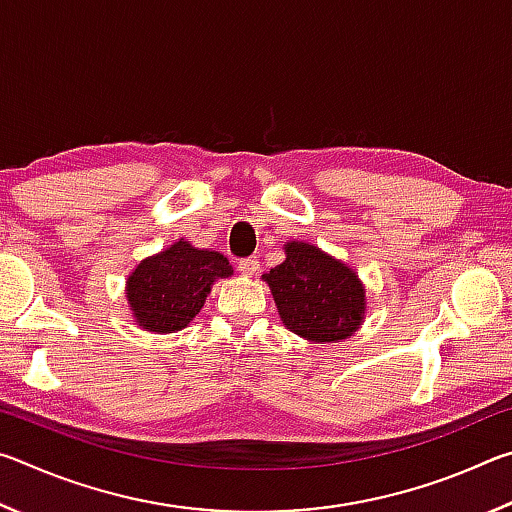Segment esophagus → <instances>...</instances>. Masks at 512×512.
Here are the masks:
<instances>
[{"label":"esophagus","mask_w":512,"mask_h":512,"mask_svg":"<svg viewBox=\"0 0 512 512\" xmlns=\"http://www.w3.org/2000/svg\"><path fill=\"white\" fill-rule=\"evenodd\" d=\"M237 271L244 277H255L259 273V259L257 257H246L237 264Z\"/></svg>","instance_id":"obj_1"}]
</instances>
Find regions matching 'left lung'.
I'll list each match as a JSON object with an SVG mask.
<instances>
[{"label":"left lung","mask_w":512,"mask_h":512,"mask_svg":"<svg viewBox=\"0 0 512 512\" xmlns=\"http://www.w3.org/2000/svg\"><path fill=\"white\" fill-rule=\"evenodd\" d=\"M262 280L284 327L305 341H345L366 318V287L357 271L309 241H287L284 262Z\"/></svg>","instance_id":"8db88e82"}]
</instances>
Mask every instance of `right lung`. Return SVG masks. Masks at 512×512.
I'll use <instances>...</instances> for the list:
<instances>
[{
    "mask_svg": "<svg viewBox=\"0 0 512 512\" xmlns=\"http://www.w3.org/2000/svg\"><path fill=\"white\" fill-rule=\"evenodd\" d=\"M232 275L216 250L196 248L187 239L142 259L126 277V300L135 325L144 332L173 334L203 309L212 284Z\"/></svg>",
    "mask_w": 512,
    "mask_h": 512,
    "instance_id": "obj_1",
    "label": "right lung"
}]
</instances>
